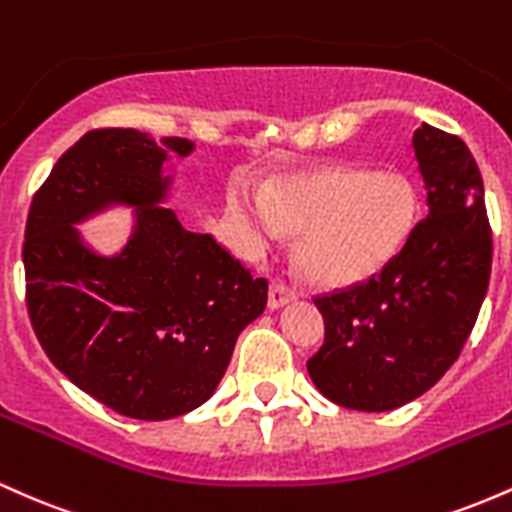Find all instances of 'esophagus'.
<instances>
[{
	"mask_svg": "<svg viewBox=\"0 0 512 512\" xmlns=\"http://www.w3.org/2000/svg\"><path fill=\"white\" fill-rule=\"evenodd\" d=\"M296 298V291L286 286L284 281H272L269 284V308H281V305L291 303Z\"/></svg>",
	"mask_w": 512,
	"mask_h": 512,
	"instance_id": "1",
	"label": "esophagus"
}]
</instances>
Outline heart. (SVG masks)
<instances>
[{
	"mask_svg": "<svg viewBox=\"0 0 512 512\" xmlns=\"http://www.w3.org/2000/svg\"><path fill=\"white\" fill-rule=\"evenodd\" d=\"M419 199L399 173L330 166L286 175L264 187L262 197L236 185L228 216L248 255L260 257L298 236L296 264L322 286L366 281L392 262L416 223Z\"/></svg>",
	"mask_w": 512,
	"mask_h": 512,
	"instance_id": "1",
	"label": "heart"
}]
</instances>
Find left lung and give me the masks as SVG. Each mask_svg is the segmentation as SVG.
<instances>
[{"label":"left lung","instance_id":"left-lung-1","mask_svg":"<svg viewBox=\"0 0 512 512\" xmlns=\"http://www.w3.org/2000/svg\"><path fill=\"white\" fill-rule=\"evenodd\" d=\"M411 144L428 216L380 274L313 298L325 344L308 373L346 409L390 411L431 390L460 356L489 289L491 226L472 151L426 122Z\"/></svg>","mask_w":512,"mask_h":512}]
</instances>
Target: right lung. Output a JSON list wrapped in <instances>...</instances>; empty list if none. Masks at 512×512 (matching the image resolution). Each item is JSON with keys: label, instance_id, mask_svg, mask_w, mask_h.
<instances>
[{"label": "right lung", "instance_id": "right-lung-1", "mask_svg": "<svg viewBox=\"0 0 512 512\" xmlns=\"http://www.w3.org/2000/svg\"><path fill=\"white\" fill-rule=\"evenodd\" d=\"M192 149L178 137L93 129L64 151L28 211L35 337L79 390L129 419H173L207 402L238 334L267 305V279L161 207L173 180L163 163ZM117 203L135 209L133 236L103 258L73 223Z\"/></svg>", "mask_w": 512, "mask_h": 512}]
</instances>
